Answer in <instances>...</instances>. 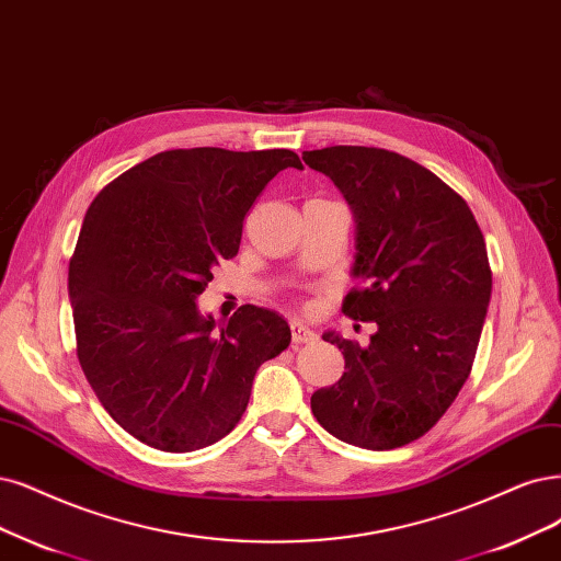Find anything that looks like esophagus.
<instances>
[{"label": "esophagus", "instance_id": "34e87169", "mask_svg": "<svg viewBox=\"0 0 561 561\" xmlns=\"http://www.w3.org/2000/svg\"><path fill=\"white\" fill-rule=\"evenodd\" d=\"M291 335H294V342H296V344H309V342L317 340L314 330H309V328L302 325L300 321H291Z\"/></svg>", "mask_w": 561, "mask_h": 561}]
</instances>
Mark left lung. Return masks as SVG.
<instances>
[{"instance_id": "8db88e82", "label": "left lung", "mask_w": 561, "mask_h": 561, "mask_svg": "<svg viewBox=\"0 0 561 561\" xmlns=\"http://www.w3.org/2000/svg\"><path fill=\"white\" fill-rule=\"evenodd\" d=\"M356 217L354 275L342 312L375 321L367 346L340 337L344 375L312 411L333 437L369 450L416 442L465 386L485 323L492 270L467 201L425 165L360 145L302 152Z\"/></svg>"}]
</instances>
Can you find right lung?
Returning a JSON list of instances; mask_svg holds the SVG:
<instances>
[{
    "label": "right lung",
    "mask_w": 561,
    "mask_h": 561,
    "mask_svg": "<svg viewBox=\"0 0 561 561\" xmlns=\"http://www.w3.org/2000/svg\"><path fill=\"white\" fill-rule=\"evenodd\" d=\"M302 169L291 150L159 152L103 186L69 263L76 354L131 437L165 453L210 446L247 409L256 369L291 342L270 309L198 312L213 267L240 249L265 184Z\"/></svg>",
    "instance_id": "right-lung-1"
}]
</instances>
